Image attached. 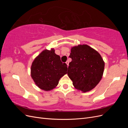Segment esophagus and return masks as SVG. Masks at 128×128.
<instances>
[{
    "label": "esophagus",
    "instance_id": "1",
    "mask_svg": "<svg viewBox=\"0 0 128 128\" xmlns=\"http://www.w3.org/2000/svg\"><path fill=\"white\" fill-rule=\"evenodd\" d=\"M66 64H67V66H69V61H66Z\"/></svg>",
    "mask_w": 128,
    "mask_h": 128
}]
</instances>
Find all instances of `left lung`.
<instances>
[{
    "mask_svg": "<svg viewBox=\"0 0 128 128\" xmlns=\"http://www.w3.org/2000/svg\"><path fill=\"white\" fill-rule=\"evenodd\" d=\"M67 74L76 89L82 92L94 88L102 80L104 62L100 54L86 44L73 46Z\"/></svg>",
    "mask_w": 128,
    "mask_h": 128,
    "instance_id": "obj_1",
    "label": "left lung"
}]
</instances>
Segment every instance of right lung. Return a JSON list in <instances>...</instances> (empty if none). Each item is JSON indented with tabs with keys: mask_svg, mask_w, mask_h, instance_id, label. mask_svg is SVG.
<instances>
[{
	"mask_svg": "<svg viewBox=\"0 0 128 128\" xmlns=\"http://www.w3.org/2000/svg\"><path fill=\"white\" fill-rule=\"evenodd\" d=\"M67 65L61 61L55 50H44L33 61L31 76L36 86L42 90L54 88L62 77L67 74Z\"/></svg>",
	"mask_w": 128,
	"mask_h": 128,
	"instance_id": "obj_1",
	"label": "right lung"
}]
</instances>
